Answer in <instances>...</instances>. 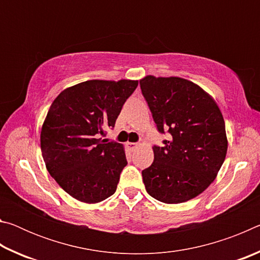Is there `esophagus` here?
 Instances as JSON below:
<instances>
[{
  "label": "esophagus",
  "instance_id": "obj_1",
  "mask_svg": "<svg viewBox=\"0 0 260 260\" xmlns=\"http://www.w3.org/2000/svg\"><path fill=\"white\" fill-rule=\"evenodd\" d=\"M127 146L131 149V150H134V149L139 146V143H135V142H128L127 143Z\"/></svg>",
  "mask_w": 260,
  "mask_h": 260
}]
</instances>
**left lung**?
Listing matches in <instances>:
<instances>
[{"instance_id":"1","label":"left lung","mask_w":260,"mask_h":260,"mask_svg":"<svg viewBox=\"0 0 260 260\" xmlns=\"http://www.w3.org/2000/svg\"><path fill=\"white\" fill-rule=\"evenodd\" d=\"M157 131L169 133L162 147L153 146V162L142 171L149 195L166 204L183 203L208 188L227 152L225 120L218 104L186 79L140 80Z\"/></svg>"}]
</instances>
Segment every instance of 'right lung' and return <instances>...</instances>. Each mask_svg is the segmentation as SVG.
<instances>
[{"instance_id":"right-lung-1","label":"right lung","mask_w":260,"mask_h":260,"mask_svg":"<svg viewBox=\"0 0 260 260\" xmlns=\"http://www.w3.org/2000/svg\"><path fill=\"white\" fill-rule=\"evenodd\" d=\"M138 81L89 80L67 88L48 111L41 151L55 181L74 199L99 203L113 195L127 165L120 143L99 139L113 128Z\"/></svg>"}]
</instances>
